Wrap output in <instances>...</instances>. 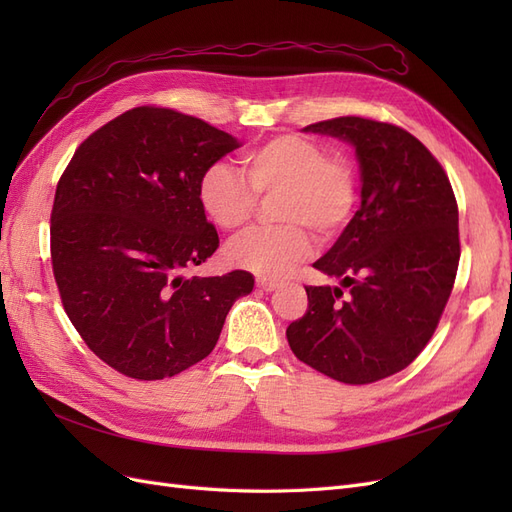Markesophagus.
<instances>
[{
  "instance_id": "obj_1",
  "label": "esophagus",
  "mask_w": 512,
  "mask_h": 512,
  "mask_svg": "<svg viewBox=\"0 0 512 512\" xmlns=\"http://www.w3.org/2000/svg\"><path fill=\"white\" fill-rule=\"evenodd\" d=\"M256 286H258L262 292H273V290L280 288V284H277V282H271V280H262V277H258V280H256Z\"/></svg>"
}]
</instances>
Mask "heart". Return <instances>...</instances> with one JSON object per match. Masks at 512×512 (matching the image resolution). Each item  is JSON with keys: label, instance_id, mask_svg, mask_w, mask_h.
<instances>
[{"label": "heart", "instance_id": "heart-1", "mask_svg": "<svg viewBox=\"0 0 512 512\" xmlns=\"http://www.w3.org/2000/svg\"><path fill=\"white\" fill-rule=\"evenodd\" d=\"M245 177L226 162H213L198 181V200L224 230H239L256 211V196L282 192L275 228H254L228 247L232 265L262 280H284L312 252V241L299 226L318 237L342 230L359 198V177L344 156L299 134H284L245 153Z\"/></svg>", "mask_w": 512, "mask_h": 512}]
</instances>
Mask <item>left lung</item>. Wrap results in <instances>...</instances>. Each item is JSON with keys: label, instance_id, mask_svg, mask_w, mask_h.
I'll return each mask as SVG.
<instances>
[{"label": "left lung", "instance_id": "1", "mask_svg": "<svg viewBox=\"0 0 512 512\" xmlns=\"http://www.w3.org/2000/svg\"><path fill=\"white\" fill-rule=\"evenodd\" d=\"M303 132L354 147L361 207L314 267L339 286H309L307 312L286 329L299 361L346 384L408 367L427 346L459 265L457 200L440 162L410 132L363 117ZM351 290L339 302L343 288Z\"/></svg>", "mask_w": 512, "mask_h": 512}]
</instances>
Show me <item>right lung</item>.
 Wrapping results in <instances>:
<instances>
[{
	"label": "right lung",
	"mask_w": 512,
	"mask_h": 512,
	"mask_svg": "<svg viewBox=\"0 0 512 512\" xmlns=\"http://www.w3.org/2000/svg\"><path fill=\"white\" fill-rule=\"evenodd\" d=\"M237 138L170 108L138 106L76 149L51 213L55 282L96 356L136 380L203 361L254 277H185L218 250L198 200L205 168Z\"/></svg>",
	"instance_id": "right-lung-1"
}]
</instances>
